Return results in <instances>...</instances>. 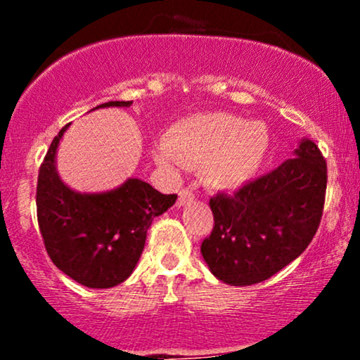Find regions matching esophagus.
I'll list each match as a JSON object with an SVG mask.
<instances>
[{"label":"esophagus","mask_w":360,"mask_h":360,"mask_svg":"<svg viewBox=\"0 0 360 360\" xmlns=\"http://www.w3.org/2000/svg\"><path fill=\"white\" fill-rule=\"evenodd\" d=\"M194 200V193L191 188H183L179 191V198H177V206H184L188 205L189 201Z\"/></svg>","instance_id":"esophagus-1"}]
</instances>
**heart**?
Masks as SVG:
<instances>
[{
    "instance_id": "1",
    "label": "heart",
    "mask_w": 360,
    "mask_h": 360,
    "mask_svg": "<svg viewBox=\"0 0 360 360\" xmlns=\"http://www.w3.org/2000/svg\"><path fill=\"white\" fill-rule=\"evenodd\" d=\"M267 146L269 134L262 123L232 113H208L169 128L157 159L167 166H205L210 184L232 189L254 176Z\"/></svg>"
}]
</instances>
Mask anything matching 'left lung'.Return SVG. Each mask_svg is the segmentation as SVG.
Returning <instances> with one entry per match:
<instances>
[{
  "label": "left lung",
  "mask_w": 360,
  "mask_h": 360,
  "mask_svg": "<svg viewBox=\"0 0 360 360\" xmlns=\"http://www.w3.org/2000/svg\"><path fill=\"white\" fill-rule=\"evenodd\" d=\"M274 171L210 198L213 230L201 243L210 271L232 286L269 279L304 252L323 214L326 160L303 140Z\"/></svg>",
  "instance_id": "obj_1"
}]
</instances>
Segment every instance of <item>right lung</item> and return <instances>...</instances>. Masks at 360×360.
Masks as SVG:
<instances>
[{
  "label": "right lung",
  "mask_w": 360,
  "mask_h": 360,
  "mask_svg": "<svg viewBox=\"0 0 360 360\" xmlns=\"http://www.w3.org/2000/svg\"><path fill=\"white\" fill-rule=\"evenodd\" d=\"M108 101L105 106H130ZM68 125L52 140L37 181V220L45 250L59 269L86 288L106 289L123 283L137 266L152 220L176 203L140 179L108 193L72 191L56 172V150Z\"/></svg>",
  "instance_id": "obj_1"
}]
</instances>
